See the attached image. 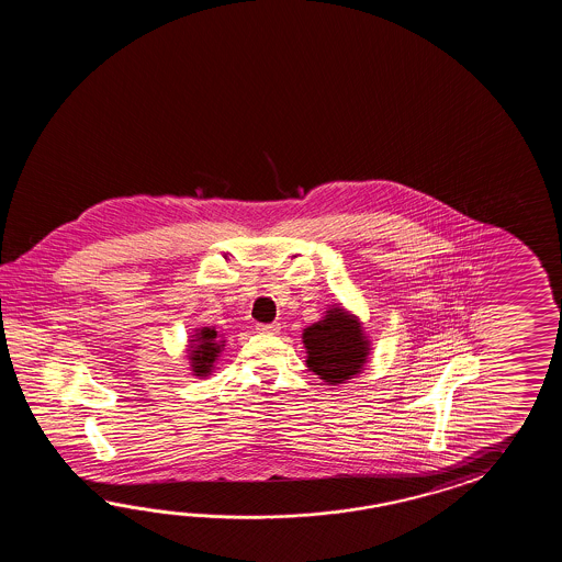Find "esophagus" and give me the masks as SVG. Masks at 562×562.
<instances>
[{
  "mask_svg": "<svg viewBox=\"0 0 562 562\" xmlns=\"http://www.w3.org/2000/svg\"><path fill=\"white\" fill-rule=\"evenodd\" d=\"M279 329H281L279 323H257V331L261 334L276 335L279 334Z\"/></svg>",
  "mask_w": 562,
  "mask_h": 562,
  "instance_id": "obj_1",
  "label": "esophagus"
}]
</instances>
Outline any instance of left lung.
Segmentation results:
<instances>
[{"label":"left lung","instance_id":"1","mask_svg":"<svg viewBox=\"0 0 562 562\" xmlns=\"http://www.w3.org/2000/svg\"><path fill=\"white\" fill-rule=\"evenodd\" d=\"M307 347V366L327 383H344L356 375L368 358V344L359 323L335 307L325 319L311 325L303 334Z\"/></svg>","mask_w":562,"mask_h":562}]
</instances>
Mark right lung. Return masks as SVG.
Here are the masks:
<instances>
[{
  "instance_id": "1",
  "label": "right lung",
  "mask_w": 562,
  "mask_h": 562,
  "mask_svg": "<svg viewBox=\"0 0 562 562\" xmlns=\"http://www.w3.org/2000/svg\"><path fill=\"white\" fill-rule=\"evenodd\" d=\"M218 351H221V346H218V341H216L215 329H206V327H204L203 331L199 334L196 351H192V363H194L192 368H194V373H196V375H203V373L211 370V366H213V361H215Z\"/></svg>"
}]
</instances>
